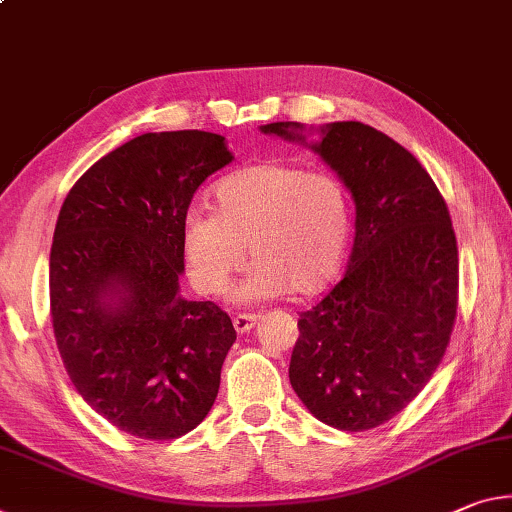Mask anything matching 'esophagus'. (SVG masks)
<instances>
[{
    "instance_id": "1",
    "label": "esophagus",
    "mask_w": 512,
    "mask_h": 512,
    "mask_svg": "<svg viewBox=\"0 0 512 512\" xmlns=\"http://www.w3.org/2000/svg\"><path fill=\"white\" fill-rule=\"evenodd\" d=\"M232 323H234V330L241 332V335H246V332H250V330L255 328L257 316L255 314H237L232 319Z\"/></svg>"
}]
</instances>
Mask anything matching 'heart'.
Segmentation results:
<instances>
[{"instance_id": "heart-1", "label": "heart", "mask_w": 512, "mask_h": 512, "mask_svg": "<svg viewBox=\"0 0 512 512\" xmlns=\"http://www.w3.org/2000/svg\"><path fill=\"white\" fill-rule=\"evenodd\" d=\"M214 212H191L182 255L200 294L230 287L246 248L253 266L234 291L241 305L321 294L342 269L351 241V202L330 173H307L285 161H262L214 186Z\"/></svg>"}]
</instances>
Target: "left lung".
I'll return each instance as SVG.
<instances>
[{
	"label": "left lung",
	"mask_w": 512,
	"mask_h": 512,
	"mask_svg": "<svg viewBox=\"0 0 512 512\" xmlns=\"http://www.w3.org/2000/svg\"><path fill=\"white\" fill-rule=\"evenodd\" d=\"M259 132L319 154L355 202L346 275L300 314L289 380L323 424L369 431L415 399L449 344L458 305L449 209L403 145L358 120L271 123Z\"/></svg>",
	"instance_id": "left-lung-1"
}]
</instances>
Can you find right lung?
Segmentation results:
<instances>
[{
  "instance_id": "add662e5",
  "label": "right lung",
  "mask_w": 512,
  "mask_h": 512,
  "mask_svg": "<svg viewBox=\"0 0 512 512\" xmlns=\"http://www.w3.org/2000/svg\"><path fill=\"white\" fill-rule=\"evenodd\" d=\"M232 159L221 134H141L79 177L54 227L61 360L97 415L143 440H175L209 415L237 339L221 307L180 294L186 209Z\"/></svg>"
}]
</instances>
